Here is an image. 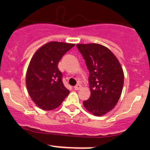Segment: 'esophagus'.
<instances>
[{"instance_id":"34e87169","label":"esophagus","mask_w":150,"mask_h":150,"mask_svg":"<svg viewBox=\"0 0 150 150\" xmlns=\"http://www.w3.org/2000/svg\"><path fill=\"white\" fill-rule=\"evenodd\" d=\"M74 88H75V90L78 91V90H80V89L81 88V86L80 84H78V85H76L75 87H74Z\"/></svg>"}]
</instances>
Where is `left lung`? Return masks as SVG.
Listing matches in <instances>:
<instances>
[{"label": "left lung", "instance_id": "left-lung-1", "mask_svg": "<svg viewBox=\"0 0 150 150\" xmlns=\"http://www.w3.org/2000/svg\"><path fill=\"white\" fill-rule=\"evenodd\" d=\"M89 71V99L85 108L95 116H102L116 106L122 93L123 70L112 52L98 43L77 44Z\"/></svg>", "mask_w": 150, "mask_h": 150}]
</instances>
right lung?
<instances>
[{"mask_svg":"<svg viewBox=\"0 0 150 150\" xmlns=\"http://www.w3.org/2000/svg\"><path fill=\"white\" fill-rule=\"evenodd\" d=\"M74 46L51 41L39 48L32 57L26 73V86L30 98L39 108L54 110L69 93L62 81L58 63Z\"/></svg>","mask_w":150,"mask_h":150,"instance_id":"1","label":"right lung"}]
</instances>
